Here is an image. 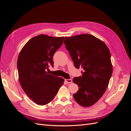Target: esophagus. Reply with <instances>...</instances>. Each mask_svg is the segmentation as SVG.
Instances as JSON below:
<instances>
[{
	"label": "esophagus",
	"mask_w": 131,
	"mask_h": 131,
	"mask_svg": "<svg viewBox=\"0 0 131 131\" xmlns=\"http://www.w3.org/2000/svg\"><path fill=\"white\" fill-rule=\"evenodd\" d=\"M65 82L66 83H68V84H70V83L72 82V79H65Z\"/></svg>",
	"instance_id": "esophagus-1"
}]
</instances>
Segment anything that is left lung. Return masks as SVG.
<instances>
[{
  "label": "left lung",
  "mask_w": 131,
  "mask_h": 131,
  "mask_svg": "<svg viewBox=\"0 0 131 131\" xmlns=\"http://www.w3.org/2000/svg\"><path fill=\"white\" fill-rule=\"evenodd\" d=\"M64 44L75 67L84 69L82 77L73 79L79 87L74 100L84 107L92 106L104 94L112 75L110 51L103 41L89 34L66 37Z\"/></svg>",
  "instance_id": "1"
}]
</instances>
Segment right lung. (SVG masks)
<instances>
[{
	"mask_svg": "<svg viewBox=\"0 0 131 131\" xmlns=\"http://www.w3.org/2000/svg\"><path fill=\"white\" fill-rule=\"evenodd\" d=\"M64 37L40 34L28 41L19 53L17 68L22 89L37 104L44 105L52 101L64 79L48 73L53 66L54 53L63 43Z\"/></svg>",
	"mask_w": 131,
	"mask_h": 131,
	"instance_id": "right-lung-1",
	"label": "right lung"
}]
</instances>
